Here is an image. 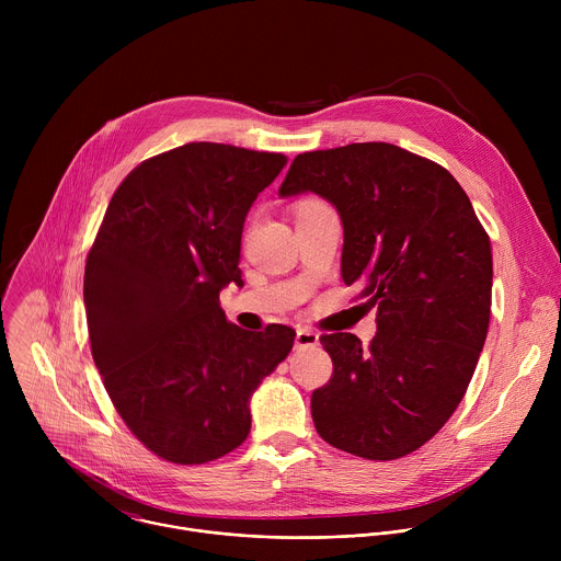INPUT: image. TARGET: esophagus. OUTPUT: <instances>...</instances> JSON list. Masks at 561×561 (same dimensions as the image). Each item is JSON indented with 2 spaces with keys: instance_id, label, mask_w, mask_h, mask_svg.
Here are the masks:
<instances>
[{
  "instance_id": "1",
  "label": "esophagus",
  "mask_w": 561,
  "mask_h": 561,
  "mask_svg": "<svg viewBox=\"0 0 561 561\" xmlns=\"http://www.w3.org/2000/svg\"><path fill=\"white\" fill-rule=\"evenodd\" d=\"M319 344V335L312 333L310 329H297V335H295V346L297 348H312Z\"/></svg>"
}]
</instances>
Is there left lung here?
<instances>
[{
  "label": "left lung",
  "instance_id": "obj_1",
  "mask_svg": "<svg viewBox=\"0 0 561 561\" xmlns=\"http://www.w3.org/2000/svg\"><path fill=\"white\" fill-rule=\"evenodd\" d=\"M301 193L337 208L342 279L377 306L370 346L322 337L333 377L310 397L314 428L364 459L404 457L455 413L484 348L489 234L446 169L383 141L297 154L279 195Z\"/></svg>",
  "mask_w": 561,
  "mask_h": 561
}]
</instances>
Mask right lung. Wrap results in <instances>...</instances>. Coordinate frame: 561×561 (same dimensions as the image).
Segmentation results:
<instances>
[{"label":"right lung","mask_w":561,"mask_h":561,"mask_svg":"<svg viewBox=\"0 0 561 561\" xmlns=\"http://www.w3.org/2000/svg\"><path fill=\"white\" fill-rule=\"evenodd\" d=\"M282 152L193 141L146 159L115 191L87 260L95 366L133 435L173 463H206L251 433V397L295 331L230 324L219 293Z\"/></svg>","instance_id":"add662e5"}]
</instances>
